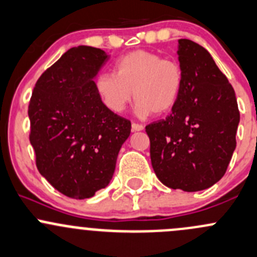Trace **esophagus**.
I'll list each match as a JSON object with an SVG mask.
<instances>
[{
	"label": "esophagus",
	"instance_id": "1",
	"mask_svg": "<svg viewBox=\"0 0 257 257\" xmlns=\"http://www.w3.org/2000/svg\"><path fill=\"white\" fill-rule=\"evenodd\" d=\"M131 127H132V131H142V130L145 128L144 125H140V123H135V122H132Z\"/></svg>",
	"mask_w": 257,
	"mask_h": 257
}]
</instances>
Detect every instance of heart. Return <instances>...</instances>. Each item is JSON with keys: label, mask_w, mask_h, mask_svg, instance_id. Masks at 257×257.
<instances>
[{"label": "heart", "mask_w": 257, "mask_h": 257, "mask_svg": "<svg viewBox=\"0 0 257 257\" xmlns=\"http://www.w3.org/2000/svg\"><path fill=\"white\" fill-rule=\"evenodd\" d=\"M95 85L102 102L113 112H122L134 92L137 115H164L179 100L182 71L176 61L149 51H135L117 60L113 73H100Z\"/></svg>", "instance_id": "heart-1"}]
</instances>
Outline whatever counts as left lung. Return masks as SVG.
<instances>
[{
	"label": "left lung",
	"instance_id": "8db88e82",
	"mask_svg": "<svg viewBox=\"0 0 257 257\" xmlns=\"http://www.w3.org/2000/svg\"><path fill=\"white\" fill-rule=\"evenodd\" d=\"M182 87L165 120L146 126L160 181L187 192L209 189L225 175L240 122L235 91L207 50L191 40L177 46Z\"/></svg>",
	"mask_w": 257,
	"mask_h": 257
}]
</instances>
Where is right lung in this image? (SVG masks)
<instances>
[{
  "mask_svg": "<svg viewBox=\"0 0 257 257\" xmlns=\"http://www.w3.org/2000/svg\"><path fill=\"white\" fill-rule=\"evenodd\" d=\"M110 56L77 46L37 80L29 106L30 142L40 174L71 199L92 197L110 184L131 122L108 110L95 78Z\"/></svg>",
  "mask_w": 257,
  "mask_h": 257,
  "instance_id": "obj_1",
  "label": "right lung"
}]
</instances>
